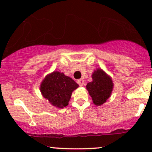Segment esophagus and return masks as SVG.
I'll return each instance as SVG.
<instances>
[{
  "label": "esophagus",
  "instance_id": "34e87169",
  "mask_svg": "<svg viewBox=\"0 0 152 152\" xmlns=\"http://www.w3.org/2000/svg\"><path fill=\"white\" fill-rule=\"evenodd\" d=\"M77 83H78V84L79 85V86H83V84H84V80L82 79V78H81V79L78 80V81H77Z\"/></svg>",
  "mask_w": 152,
  "mask_h": 152
}]
</instances>
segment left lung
Here are the masks:
<instances>
[{"mask_svg": "<svg viewBox=\"0 0 152 152\" xmlns=\"http://www.w3.org/2000/svg\"><path fill=\"white\" fill-rule=\"evenodd\" d=\"M93 81L87 83L86 89L92 98L94 104L101 106L111 96L112 92V79L102 69H97L92 74Z\"/></svg>", "mask_w": 152, "mask_h": 152, "instance_id": "1", "label": "left lung"}]
</instances>
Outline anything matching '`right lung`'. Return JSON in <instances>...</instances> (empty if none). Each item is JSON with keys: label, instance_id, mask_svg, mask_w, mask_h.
<instances>
[{"label": "right lung", "instance_id": "obj_1", "mask_svg": "<svg viewBox=\"0 0 152 152\" xmlns=\"http://www.w3.org/2000/svg\"><path fill=\"white\" fill-rule=\"evenodd\" d=\"M78 87L77 83L64 73L53 71L41 82L40 91L52 105L62 109L68 106L72 92Z\"/></svg>", "mask_w": 152, "mask_h": 152}]
</instances>
